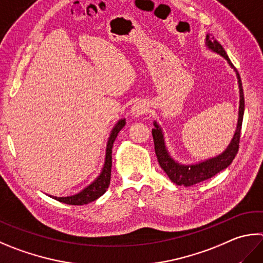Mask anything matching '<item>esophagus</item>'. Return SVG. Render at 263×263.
<instances>
[{"label":"esophagus","instance_id":"obj_1","mask_svg":"<svg viewBox=\"0 0 263 263\" xmlns=\"http://www.w3.org/2000/svg\"><path fill=\"white\" fill-rule=\"evenodd\" d=\"M147 103L145 101H137L135 104H133L131 108V114L133 117H141L144 114L147 112Z\"/></svg>","mask_w":263,"mask_h":263}]
</instances>
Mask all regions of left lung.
Here are the masks:
<instances>
[{
	"label": "left lung",
	"instance_id": "left-lung-1",
	"mask_svg": "<svg viewBox=\"0 0 263 263\" xmlns=\"http://www.w3.org/2000/svg\"><path fill=\"white\" fill-rule=\"evenodd\" d=\"M204 46L208 50H211L215 54L222 56L226 59L228 64L230 68L233 69L236 72V77L238 80V88H239V109H238V122L237 127L233 135L230 144L224 149L221 154L216 156L209 157L207 160L195 162V163H180V162L176 161L173 156H171L170 152L166 148L164 132L162 127L156 121L153 122L154 124V128L152 130L153 139H154L155 145V154L157 156V161H159L160 166L164 170V173L168 175V177L174 181L175 184L180 186H192L194 184L201 183L203 180H207L209 178L214 177L215 175L221 173L222 170L227 169L229 165L232 163L233 159L237 155L238 148H239V139H240V130H241V123L242 117H244V110H245V100H244V92H242L241 80L239 77V73L236 70L235 66L231 63L230 59H229L226 50L221 46L218 41L214 39L213 36L209 34L206 35V40H204Z\"/></svg>",
	"mask_w": 263,
	"mask_h": 263
}]
</instances>
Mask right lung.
Wrapping results in <instances>:
<instances>
[{
  "label": "right lung",
  "mask_w": 263,
  "mask_h": 263,
  "mask_svg": "<svg viewBox=\"0 0 263 263\" xmlns=\"http://www.w3.org/2000/svg\"><path fill=\"white\" fill-rule=\"evenodd\" d=\"M126 121L125 118L119 119V121L115 124V126L112 127L110 132V136L108 138L107 147H106V156H104V163L101 169V173L95 178L92 183L86 186L84 190L80 192L68 195V197H54V195H49L50 198L57 200V201L63 202L66 204H77V206H82V204H86L94 201V200L99 199L101 195L106 192L109 184H110V177H111V153H112V146L114 141L116 140L118 136V132L125 126Z\"/></svg>",
  "instance_id": "obj_1"
}]
</instances>
